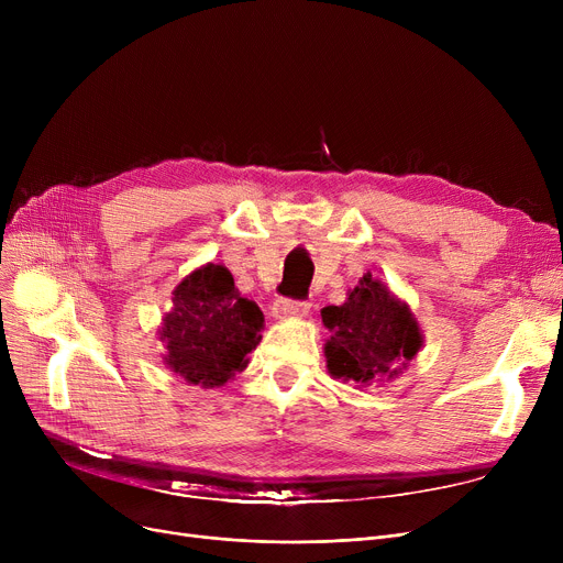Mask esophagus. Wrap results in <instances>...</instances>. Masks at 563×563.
Returning <instances> with one entry per match:
<instances>
[{"mask_svg":"<svg viewBox=\"0 0 563 563\" xmlns=\"http://www.w3.org/2000/svg\"><path fill=\"white\" fill-rule=\"evenodd\" d=\"M310 310L308 301H297V299H278L274 303V317L278 319H289V317H301Z\"/></svg>","mask_w":563,"mask_h":563,"instance_id":"esophagus-1","label":"esophagus"}]
</instances>
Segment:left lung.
Instances as JSON below:
<instances>
[{"label":"left lung","mask_w":563,"mask_h":563,"mask_svg":"<svg viewBox=\"0 0 563 563\" xmlns=\"http://www.w3.org/2000/svg\"><path fill=\"white\" fill-rule=\"evenodd\" d=\"M321 321L331 333L323 353L335 378L356 383L393 378L422 346L410 310L369 274L349 294L346 303L323 308Z\"/></svg>","instance_id":"8db88e82"}]
</instances>
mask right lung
Returning <instances> with one entry per match:
<instances>
[{"instance_id":"add662e5","label":"right lung","mask_w":563,"mask_h":563,"mask_svg":"<svg viewBox=\"0 0 563 563\" xmlns=\"http://www.w3.org/2000/svg\"><path fill=\"white\" fill-rule=\"evenodd\" d=\"M262 331V310L236 294L225 266L205 264L173 291L162 329L164 363L194 386H223L249 365L246 353Z\"/></svg>"}]
</instances>
